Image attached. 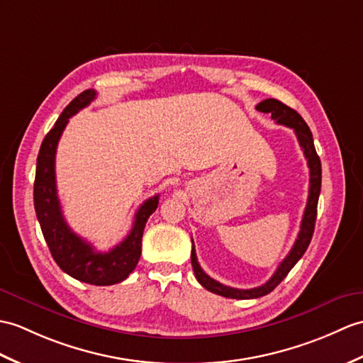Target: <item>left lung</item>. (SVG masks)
Wrapping results in <instances>:
<instances>
[{"instance_id": "1", "label": "left lung", "mask_w": 363, "mask_h": 363, "mask_svg": "<svg viewBox=\"0 0 363 363\" xmlns=\"http://www.w3.org/2000/svg\"><path fill=\"white\" fill-rule=\"evenodd\" d=\"M257 109L261 113L271 114V117L277 123L289 126V128L296 131V136L298 139L303 153H305L308 167H309V195H308L305 213H303V220L300 224L298 237H297L296 242H294L291 252L288 254V257L281 261L280 266H278V269L274 272V275L269 278V281L258 286V288L237 289V288H230V286L221 284L220 281L210 278L201 269V266L198 263V258H196L195 244H193L191 266H193V272H195L196 280L201 283V286H204L207 291L218 294V296H223L225 298L247 300V298L263 297V296H267L269 292H272L277 286L284 280V277L289 274L291 269L297 264V261L303 257V254H305L308 246H309V242H311V238H313L314 227H315V218H317L318 195H320V189H322V164H320V157H318L315 147H314L313 133H311L306 122L303 121V117L296 111V109H292L288 105L281 104L280 100H277V99L263 100V102H259L257 105Z\"/></svg>"}]
</instances>
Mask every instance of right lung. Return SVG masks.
Wrapping results in <instances>:
<instances>
[{
    "label": "right lung",
    "mask_w": 363,
    "mask_h": 363,
    "mask_svg": "<svg viewBox=\"0 0 363 363\" xmlns=\"http://www.w3.org/2000/svg\"><path fill=\"white\" fill-rule=\"evenodd\" d=\"M96 96L97 92L94 89H86L75 97L43 139L37 157L33 206L50 255L62 271L83 283L109 286L123 281L136 267L142 254L143 229L150 215L157 208L159 195L143 202L134 216L130 233L122 242L108 252H97L89 242L75 235L65 221L60 201L57 196V145L69 117L88 106Z\"/></svg>",
    "instance_id": "right-lung-1"
}]
</instances>
